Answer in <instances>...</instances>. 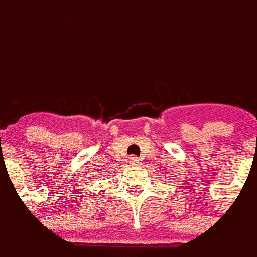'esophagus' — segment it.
Here are the masks:
<instances>
[{
    "instance_id": "esophagus-1",
    "label": "esophagus",
    "mask_w": 257,
    "mask_h": 257,
    "mask_svg": "<svg viewBox=\"0 0 257 257\" xmlns=\"http://www.w3.org/2000/svg\"><path fill=\"white\" fill-rule=\"evenodd\" d=\"M128 162H130L131 165H136V163L139 162V158H138V157H135V156H133V157H130V158H128Z\"/></svg>"
}]
</instances>
